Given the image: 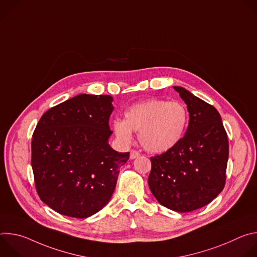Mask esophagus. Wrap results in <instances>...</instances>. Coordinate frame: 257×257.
Wrapping results in <instances>:
<instances>
[{"label":"esophagus","instance_id":"esophagus-1","mask_svg":"<svg viewBox=\"0 0 257 257\" xmlns=\"http://www.w3.org/2000/svg\"><path fill=\"white\" fill-rule=\"evenodd\" d=\"M138 157H140V154L134 150H132L130 152V160H134V159H137Z\"/></svg>","mask_w":257,"mask_h":257}]
</instances>
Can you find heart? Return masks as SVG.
Masks as SVG:
<instances>
[{"label": "heart", "mask_w": 257, "mask_h": 257, "mask_svg": "<svg viewBox=\"0 0 257 257\" xmlns=\"http://www.w3.org/2000/svg\"><path fill=\"white\" fill-rule=\"evenodd\" d=\"M187 124L188 111L184 103L150 98L129 106L124 120L115 119L112 127L121 143L129 144L133 139L132 131L139 132L138 139L145 151L163 154L179 143Z\"/></svg>", "instance_id": "1"}]
</instances>
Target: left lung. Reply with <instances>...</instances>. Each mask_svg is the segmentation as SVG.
<instances>
[{
	"label": "left lung",
	"instance_id": "8db88e82",
	"mask_svg": "<svg viewBox=\"0 0 257 257\" xmlns=\"http://www.w3.org/2000/svg\"><path fill=\"white\" fill-rule=\"evenodd\" d=\"M187 104L186 133L172 150L151 158L149 186L165 207L189 212L212 201L226 181L229 142L216 108L181 86H173Z\"/></svg>",
	"mask_w": 257,
	"mask_h": 257
}]
</instances>
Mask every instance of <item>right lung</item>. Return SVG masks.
<instances>
[{
  "mask_svg": "<svg viewBox=\"0 0 257 257\" xmlns=\"http://www.w3.org/2000/svg\"><path fill=\"white\" fill-rule=\"evenodd\" d=\"M111 95L78 94L51 107L32 135L31 167L41 199L55 211L85 218L107 204L129 153L108 144Z\"/></svg>",
  "mask_w": 257,
  "mask_h": 257,
  "instance_id": "obj_1",
  "label": "right lung"
}]
</instances>
